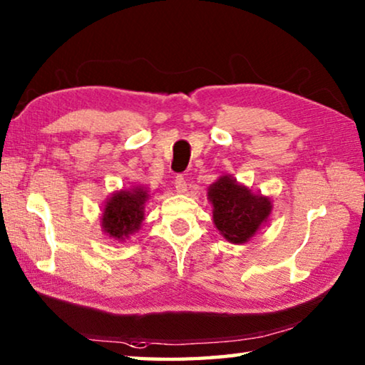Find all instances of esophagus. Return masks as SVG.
Segmentation results:
<instances>
[{"mask_svg":"<svg viewBox=\"0 0 365 365\" xmlns=\"http://www.w3.org/2000/svg\"><path fill=\"white\" fill-rule=\"evenodd\" d=\"M175 190H177V193H180V195L187 193V191H188L187 180H185V178H183L182 175L175 177Z\"/></svg>","mask_w":365,"mask_h":365,"instance_id":"34e87169","label":"esophagus"}]
</instances>
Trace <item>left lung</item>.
<instances>
[{"instance_id": "1", "label": "left lung", "mask_w": 365, "mask_h": 365, "mask_svg": "<svg viewBox=\"0 0 365 365\" xmlns=\"http://www.w3.org/2000/svg\"><path fill=\"white\" fill-rule=\"evenodd\" d=\"M214 225L232 243H246L267 222L270 197L251 193L232 175H222L207 188Z\"/></svg>"}]
</instances>
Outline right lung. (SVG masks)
I'll return each instance as SVG.
<instances>
[{"label":"right lung","instance_id":"right-lung-1","mask_svg":"<svg viewBox=\"0 0 365 365\" xmlns=\"http://www.w3.org/2000/svg\"><path fill=\"white\" fill-rule=\"evenodd\" d=\"M150 200L146 187H133L110 195L101 214L103 232L109 238L123 240L140 230L145 220V205Z\"/></svg>","mask_w":365,"mask_h":365}]
</instances>
